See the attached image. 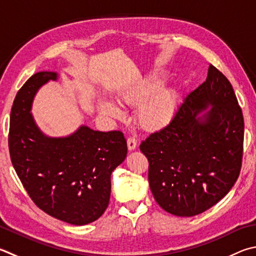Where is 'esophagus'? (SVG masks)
Wrapping results in <instances>:
<instances>
[{"label":"esophagus","mask_w":256,"mask_h":256,"mask_svg":"<svg viewBox=\"0 0 256 256\" xmlns=\"http://www.w3.org/2000/svg\"><path fill=\"white\" fill-rule=\"evenodd\" d=\"M136 138L128 136V150H134V148H136Z\"/></svg>","instance_id":"obj_1"}]
</instances>
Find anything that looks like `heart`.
I'll return each instance as SVG.
<instances>
[{
  "instance_id": "1",
  "label": "heart",
  "mask_w": 256,
  "mask_h": 256,
  "mask_svg": "<svg viewBox=\"0 0 256 256\" xmlns=\"http://www.w3.org/2000/svg\"><path fill=\"white\" fill-rule=\"evenodd\" d=\"M159 78L153 76L143 80L138 86L124 92L120 100L128 104H141L138 120L144 128L160 130L170 123L176 108V94L171 88H158ZM100 110L110 118L120 116V110L108 102H102Z\"/></svg>"
}]
</instances>
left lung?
I'll return each mask as SVG.
<instances>
[{
	"label": "left lung",
	"instance_id": "obj_1",
	"mask_svg": "<svg viewBox=\"0 0 256 256\" xmlns=\"http://www.w3.org/2000/svg\"><path fill=\"white\" fill-rule=\"evenodd\" d=\"M207 104L202 120L196 116ZM244 118L232 84L209 64L206 80L190 92L172 120L140 144L159 206L192 217L224 198L240 176Z\"/></svg>",
	"mask_w": 256,
	"mask_h": 256
}]
</instances>
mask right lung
Here are the masks:
<instances>
[{
  "label": "right lung",
  "mask_w": 256,
  "mask_h": 256,
  "mask_svg": "<svg viewBox=\"0 0 256 256\" xmlns=\"http://www.w3.org/2000/svg\"><path fill=\"white\" fill-rule=\"evenodd\" d=\"M57 74L40 72L23 85L13 102L8 151L28 194L41 210L72 225L103 215L110 196V174L128 153L120 131L82 126L68 138L44 136L30 114L36 92Z\"/></svg>",
  "instance_id": "add662e5"
}]
</instances>
